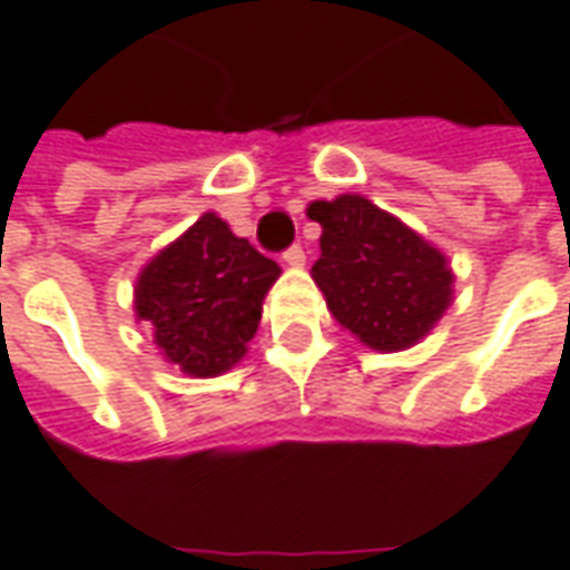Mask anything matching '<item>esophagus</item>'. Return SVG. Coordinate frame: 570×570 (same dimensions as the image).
Segmentation results:
<instances>
[{"label":"esophagus","mask_w":570,"mask_h":570,"mask_svg":"<svg viewBox=\"0 0 570 570\" xmlns=\"http://www.w3.org/2000/svg\"><path fill=\"white\" fill-rule=\"evenodd\" d=\"M284 262L289 268H302V265H305V249H302V246H289L284 253Z\"/></svg>","instance_id":"esophagus-1"}]
</instances>
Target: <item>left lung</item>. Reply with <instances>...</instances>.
<instances>
[{"label":"left lung","instance_id":"left-lung-1","mask_svg":"<svg viewBox=\"0 0 570 570\" xmlns=\"http://www.w3.org/2000/svg\"><path fill=\"white\" fill-rule=\"evenodd\" d=\"M321 258L312 277L330 314L376 352L423 340L453 302V272L441 249L361 194L314 200Z\"/></svg>","mask_w":570,"mask_h":570}]
</instances>
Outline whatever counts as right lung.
I'll list each match as a JSON object with an SVG mask.
<instances>
[{
	"instance_id": "add662e5",
	"label": "right lung",
	"mask_w": 570,
	"mask_h": 570,
	"mask_svg": "<svg viewBox=\"0 0 570 570\" xmlns=\"http://www.w3.org/2000/svg\"><path fill=\"white\" fill-rule=\"evenodd\" d=\"M277 262L206 213L147 262L135 284V317L163 357L188 376H218L246 354Z\"/></svg>"
}]
</instances>
